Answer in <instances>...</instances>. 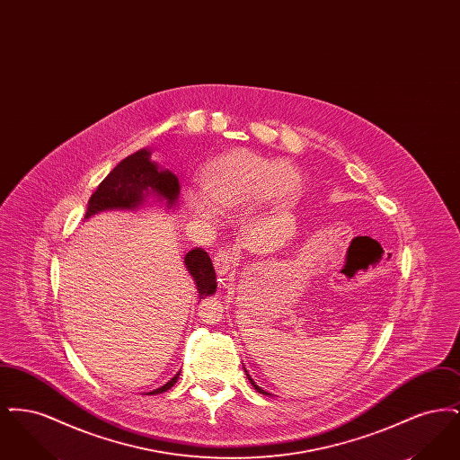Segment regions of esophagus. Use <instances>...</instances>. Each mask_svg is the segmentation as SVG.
Wrapping results in <instances>:
<instances>
[{"mask_svg": "<svg viewBox=\"0 0 460 460\" xmlns=\"http://www.w3.org/2000/svg\"><path fill=\"white\" fill-rule=\"evenodd\" d=\"M236 265H238V255L231 248H220L214 257V267H216L217 274L224 278L233 274Z\"/></svg>", "mask_w": 460, "mask_h": 460, "instance_id": "1", "label": "esophagus"}]
</instances>
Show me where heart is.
Returning <instances> with one entry per match:
<instances>
[{"instance_id":"b5f03b06","label":"heart","mask_w":460,"mask_h":460,"mask_svg":"<svg viewBox=\"0 0 460 460\" xmlns=\"http://www.w3.org/2000/svg\"><path fill=\"white\" fill-rule=\"evenodd\" d=\"M300 186L302 174L293 164L231 150L203 167L201 190L186 186L182 198L197 217L216 220L219 210H240L262 201L285 203Z\"/></svg>"}]
</instances>
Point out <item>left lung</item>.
Returning a JSON list of instances; mask_svg holds the SVG:
<instances>
[{"label": "left lung", "instance_id": "left-lung-1", "mask_svg": "<svg viewBox=\"0 0 460 460\" xmlns=\"http://www.w3.org/2000/svg\"><path fill=\"white\" fill-rule=\"evenodd\" d=\"M246 376H248V379H250V383H252V385H253V388H255V390H257V392H259V394H267V392H265V390H262V388H261V386H257V385H255V381H253V379H252V377H250V374H248V372H246Z\"/></svg>", "mask_w": 460, "mask_h": 460}]
</instances>
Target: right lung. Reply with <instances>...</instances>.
<instances>
[{
    "instance_id": "right-lung-1",
    "label": "right lung",
    "mask_w": 460,
    "mask_h": 460,
    "mask_svg": "<svg viewBox=\"0 0 460 460\" xmlns=\"http://www.w3.org/2000/svg\"><path fill=\"white\" fill-rule=\"evenodd\" d=\"M150 195H155L160 201H165L167 208L174 207L179 197V179L169 169H160L158 164L152 160V150L143 148L126 156L100 182L98 190L89 198L84 219L103 210H134L141 207ZM184 265L197 285L199 300L216 293V270L208 253L203 248L188 252L184 257ZM179 372L169 383L150 392V394L171 390L179 377Z\"/></svg>"
}]
</instances>
